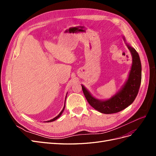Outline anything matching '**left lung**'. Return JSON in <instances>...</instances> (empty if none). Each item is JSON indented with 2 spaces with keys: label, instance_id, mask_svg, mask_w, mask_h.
Wrapping results in <instances>:
<instances>
[{
  "label": "left lung",
  "instance_id": "left-lung-1",
  "mask_svg": "<svg viewBox=\"0 0 156 156\" xmlns=\"http://www.w3.org/2000/svg\"><path fill=\"white\" fill-rule=\"evenodd\" d=\"M133 58L131 69L127 82L121 90L109 100L100 101L91 96L87 90L82 86V90L88 103L94 108L104 114L119 112L130 105L137 96L141 83V63L136 50L127 44Z\"/></svg>",
  "mask_w": 156,
  "mask_h": 156
}]
</instances>
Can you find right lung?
Segmentation results:
<instances>
[{
	"mask_svg": "<svg viewBox=\"0 0 156 156\" xmlns=\"http://www.w3.org/2000/svg\"><path fill=\"white\" fill-rule=\"evenodd\" d=\"M65 101H66V100H65ZM64 108H65V105H64V108H63V109L62 110V111H61L60 113H59V115L57 116H56L55 118H54L53 119H52V120H49V121H48V122H53V121H55V120H56V119H58V118L61 116V115L62 114V112H63V111H64Z\"/></svg>",
	"mask_w": 156,
	"mask_h": 156,
	"instance_id": "right-lung-1",
	"label": "right lung"
}]
</instances>
